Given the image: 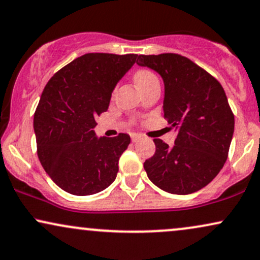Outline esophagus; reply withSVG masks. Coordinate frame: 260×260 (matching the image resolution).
I'll return each instance as SVG.
<instances>
[{
    "mask_svg": "<svg viewBox=\"0 0 260 260\" xmlns=\"http://www.w3.org/2000/svg\"><path fill=\"white\" fill-rule=\"evenodd\" d=\"M141 139H142V136L139 135V134H133V135H131V141H133V142H137V141H140Z\"/></svg>",
    "mask_w": 260,
    "mask_h": 260,
    "instance_id": "34e87169",
    "label": "esophagus"
}]
</instances>
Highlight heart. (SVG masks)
<instances>
[{"label": "heart", "instance_id": "b5f03b06", "mask_svg": "<svg viewBox=\"0 0 260 260\" xmlns=\"http://www.w3.org/2000/svg\"><path fill=\"white\" fill-rule=\"evenodd\" d=\"M134 79H135L137 88L158 81L156 76L152 71H149V70H139V71L135 73V76H134Z\"/></svg>", "mask_w": 260, "mask_h": 260}]
</instances>
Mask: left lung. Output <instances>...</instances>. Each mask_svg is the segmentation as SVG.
Wrapping results in <instances>:
<instances>
[{"instance_id": "obj_1", "label": "left lung", "mask_w": 260, "mask_h": 260, "mask_svg": "<svg viewBox=\"0 0 260 260\" xmlns=\"http://www.w3.org/2000/svg\"><path fill=\"white\" fill-rule=\"evenodd\" d=\"M164 81V118L176 127L175 145L154 139L155 153L146 160L150 181L171 194L200 190L222 170L234 134V114L223 86L188 57L166 53L136 55Z\"/></svg>"}]
</instances>
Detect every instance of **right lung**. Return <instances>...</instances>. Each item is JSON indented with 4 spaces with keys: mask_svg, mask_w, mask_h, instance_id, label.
<instances>
[{
    "mask_svg": "<svg viewBox=\"0 0 260 260\" xmlns=\"http://www.w3.org/2000/svg\"><path fill=\"white\" fill-rule=\"evenodd\" d=\"M136 54L89 53L57 71L42 92L34 130L42 166L62 190L96 194L114 182L127 134L98 137L95 118L108 110L117 83Z\"/></svg>",
    "mask_w": 260,
    "mask_h": 260,
    "instance_id": "right-lung-1",
    "label": "right lung"
}]
</instances>
